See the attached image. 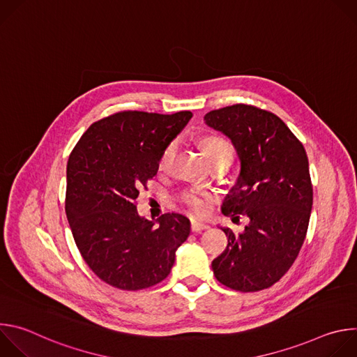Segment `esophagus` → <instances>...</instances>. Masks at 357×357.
<instances>
[{
	"label": "esophagus",
	"instance_id": "34e87169",
	"mask_svg": "<svg viewBox=\"0 0 357 357\" xmlns=\"http://www.w3.org/2000/svg\"><path fill=\"white\" fill-rule=\"evenodd\" d=\"M190 229H192V231H202V230L209 229V225L197 222V220H192L190 222Z\"/></svg>",
	"mask_w": 357,
	"mask_h": 357
}]
</instances>
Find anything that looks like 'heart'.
Masks as SVG:
<instances>
[{
  "mask_svg": "<svg viewBox=\"0 0 357 357\" xmlns=\"http://www.w3.org/2000/svg\"><path fill=\"white\" fill-rule=\"evenodd\" d=\"M200 148L203 155H205L209 165H213L216 162H227L230 164L233 151L229 141L220 135H208L200 139ZM175 149V142H169L161 152L160 160H158V169H164L168 164V160L171 158L172 152ZM179 200L182 205L196 213V215H205L213 200V196L209 192H203L197 189H189L181 193Z\"/></svg>",
  "mask_w": 357,
  "mask_h": 357,
  "instance_id": "obj_1",
  "label": "heart"
}]
</instances>
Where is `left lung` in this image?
Returning <instances> with one entry per match:
<instances>
[{
    "label": "left lung",
    "mask_w": 357,
    "mask_h": 357,
    "mask_svg": "<svg viewBox=\"0 0 357 357\" xmlns=\"http://www.w3.org/2000/svg\"><path fill=\"white\" fill-rule=\"evenodd\" d=\"M205 123L231 139L240 160L222 212L248 218L241 233L222 227L227 247L212 261L213 274L236 291L268 288L291 268L307 236L314 200L307 152L280 117L259 107H223Z\"/></svg>",
    "instance_id": "left-lung-1"
}]
</instances>
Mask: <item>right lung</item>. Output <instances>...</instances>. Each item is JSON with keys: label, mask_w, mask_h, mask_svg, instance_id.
<instances>
[{"label": "right lung", "mask_w": 357, "mask_h": 357, "mask_svg": "<svg viewBox=\"0 0 357 357\" xmlns=\"http://www.w3.org/2000/svg\"><path fill=\"white\" fill-rule=\"evenodd\" d=\"M190 112H120L93 123L68 161L65 209L90 270L112 287L138 291L165 280L190 222L179 213L148 220L137 212L139 189L158 172L162 149Z\"/></svg>", "instance_id": "add662e5"}]
</instances>
